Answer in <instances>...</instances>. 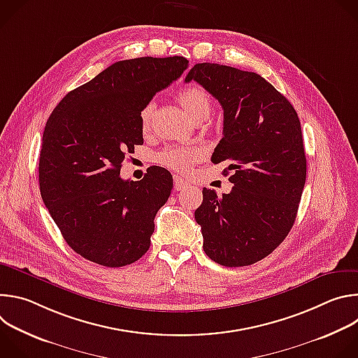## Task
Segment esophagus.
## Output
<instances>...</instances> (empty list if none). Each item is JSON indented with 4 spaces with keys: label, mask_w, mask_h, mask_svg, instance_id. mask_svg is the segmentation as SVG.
I'll list each match as a JSON object with an SVG mask.
<instances>
[{
    "label": "esophagus",
    "mask_w": 358,
    "mask_h": 358,
    "mask_svg": "<svg viewBox=\"0 0 358 358\" xmlns=\"http://www.w3.org/2000/svg\"><path fill=\"white\" fill-rule=\"evenodd\" d=\"M188 185H189V184H188L185 180H182L181 177H174V188H176L177 191L185 189Z\"/></svg>",
    "instance_id": "esophagus-1"
}]
</instances>
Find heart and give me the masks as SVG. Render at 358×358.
<instances>
[{
	"label": "heart",
	"mask_w": 358,
	"mask_h": 358,
	"mask_svg": "<svg viewBox=\"0 0 358 358\" xmlns=\"http://www.w3.org/2000/svg\"><path fill=\"white\" fill-rule=\"evenodd\" d=\"M181 109L195 123L207 120L213 112V100L210 94L198 86H191L181 90L177 96ZM152 113H155V103L145 105L140 112V123L144 131L148 130ZM198 157V150L192 147H167L159 152L157 162L167 169L178 173H185L189 166Z\"/></svg>",
	"instance_id": "b5f03b06"
}]
</instances>
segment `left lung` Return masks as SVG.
<instances>
[{"label": "left lung", "mask_w": 358, "mask_h": 358, "mask_svg": "<svg viewBox=\"0 0 358 358\" xmlns=\"http://www.w3.org/2000/svg\"><path fill=\"white\" fill-rule=\"evenodd\" d=\"M191 80L224 109L211 160H229L224 173L234 170L229 194L202 189L195 210L202 248L222 266H248L272 253L294 224L306 181L300 120L290 101L255 72L207 62L189 69Z\"/></svg>", "instance_id": "8db88e82"}]
</instances>
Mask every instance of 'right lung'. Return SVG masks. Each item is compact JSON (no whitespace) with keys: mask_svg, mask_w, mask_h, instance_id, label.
Masks as SVG:
<instances>
[{"mask_svg":"<svg viewBox=\"0 0 358 358\" xmlns=\"http://www.w3.org/2000/svg\"><path fill=\"white\" fill-rule=\"evenodd\" d=\"M188 68L182 57L119 61L71 90L49 116L39 156V188L66 243L108 268L138 261L150 248L155 217L173 188L152 166L124 181L126 152L143 144L141 109Z\"/></svg>","mask_w":358,"mask_h":358,"instance_id":"right-lung-1","label":"right lung"}]
</instances>
